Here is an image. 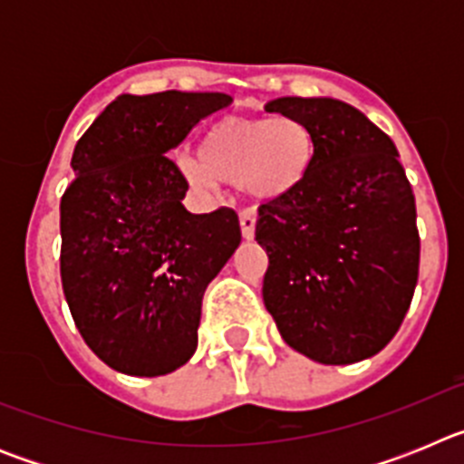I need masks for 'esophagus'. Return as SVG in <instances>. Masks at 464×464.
Here are the masks:
<instances>
[{
	"mask_svg": "<svg viewBox=\"0 0 464 464\" xmlns=\"http://www.w3.org/2000/svg\"><path fill=\"white\" fill-rule=\"evenodd\" d=\"M256 213L251 211V208H244V211L239 213V225H241V235H244V239L251 241L253 237H256Z\"/></svg>",
	"mask_w": 464,
	"mask_h": 464,
	"instance_id": "esophagus-1",
	"label": "esophagus"
}]
</instances>
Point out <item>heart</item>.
<instances>
[{
  "instance_id": "heart-1",
  "label": "heart",
  "mask_w": 464,
  "mask_h": 464,
  "mask_svg": "<svg viewBox=\"0 0 464 464\" xmlns=\"http://www.w3.org/2000/svg\"><path fill=\"white\" fill-rule=\"evenodd\" d=\"M314 155V134L297 118H223L204 132L199 158L181 160V169L197 190L239 183L257 202H274L302 186Z\"/></svg>"
}]
</instances>
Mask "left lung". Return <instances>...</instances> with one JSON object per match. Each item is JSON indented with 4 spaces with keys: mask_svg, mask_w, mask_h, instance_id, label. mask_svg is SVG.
Segmentation results:
<instances>
[{
    "mask_svg": "<svg viewBox=\"0 0 464 464\" xmlns=\"http://www.w3.org/2000/svg\"><path fill=\"white\" fill-rule=\"evenodd\" d=\"M315 155L297 190L257 208L262 299L283 342L323 364L372 358L400 330L418 281L416 199L395 143L332 97H278Z\"/></svg>",
    "mask_w": 464,
    "mask_h": 464,
    "instance_id": "left-lung-1",
    "label": "left lung"
}]
</instances>
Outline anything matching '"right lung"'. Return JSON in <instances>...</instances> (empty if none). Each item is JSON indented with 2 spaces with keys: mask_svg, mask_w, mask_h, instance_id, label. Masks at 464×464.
Here are the masks:
<instances>
[{
  "mask_svg": "<svg viewBox=\"0 0 464 464\" xmlns=\"http://www.w3.org/2000/svg\"><path fill=\"white\" fill-rule=\"evenodd\" d=\"M232 97L121 94L73 149L60 202V274L92 353L130 376L179 370L197 348L202 297L241 241L232 208L190 213L167 155Z\"/></svg>",
  "mask_w": 464,
  "mask_h": 464,
  "instance_id": "right-lung-1",
  "label": "right lung"
}]
</instances>
